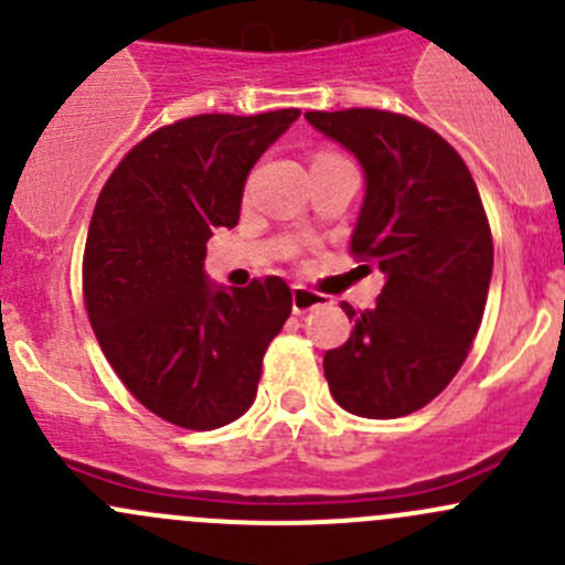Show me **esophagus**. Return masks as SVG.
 <instances>
[{
  "instance_id": "esophagus-1",
  "label": "esophagus",
  "mask_w": 565,
  "mask_h": 565,
  "mask_svg": "<svg viewBox=\"0 0 565 565\" xmlns=\"http://www.w3.org/2000/svg\"><path fill=\"white\" fill-rule=\"evenodd\" d=\"M319 306H324V298L315 289L306 287H292V311L295 315H306V311H315Z\"/></svg>"
}]
</instances>
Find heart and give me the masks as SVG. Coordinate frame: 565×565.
<instances>
[{"label": "heart", "mask_w": 565, "mask_h": 565, "mask_svg": "<svg viewBox=\"0 0 565 565\" xmlns=\"http://www.w3.org/2000/svg\"><path fill=\"white\" fill-rule=\"evenodd\" d=\"M322 158H333V156H322ZM317 161H319V158H317Z\"/></svg>", "instance_id": "obj_1"}]
</instances>
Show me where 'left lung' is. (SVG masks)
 Wrapping results in <instances>:
<instances>
[{
  "mask_svg": "<svg viewBox=\"0 0 565 565\" xmlns=\"http://www.w3.org/2000/svg\"><path fill=\"white\" fill-rule=\"evenodd\" d=\"M311 128L355 156L366 177L352 254L385 273L377 306L324 352L335 402L361 418H402L429 404L465 363L492 281V235L459 152L443 136L380 108L309 111Z\"/></svg>",
  "mask_w": 565,
  "mask_h": 565,
  "instance_id": "obj_1",
  "label": "left lung"
}]
</instances>
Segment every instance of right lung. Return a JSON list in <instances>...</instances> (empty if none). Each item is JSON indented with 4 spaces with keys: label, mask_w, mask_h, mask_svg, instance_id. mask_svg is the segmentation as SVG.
Instances as JSON below:
<instances>
[{
    "label": "right lung",
    "mask_w": 565,
    "mask_h": 565,
    "mask_svg": "<svg viewBox=\"0 0 565 565\" xmlns=\"http://www.w3.org/2000/svg\"><path fill=\"white\" fill-rule=\"evenodd\" d=\"M298 117L281 108L180 119L139 141L100 191L84 303L125 388L169 424L218 429L254 404L292 295L278 276L213 284L204 256L215 230L237 226L248 172Z\"/></svg>",
    "instance_id": "obj_1"
}]
</instances>
